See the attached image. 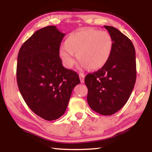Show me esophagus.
Listing matches in <instances>:
<instances>
[{
  "label": "esophagus",
  "mask_w": 152,
  "mask_h": 152,
  "mask_svg": "<svg viewBox=\"0 0 152 152\" xmlns=\"http://www.w3.org/2000/svg\"><path fill=\"white\" fill-rule=\"evenodd\" d=\"M84 77H85L84 74H83L82 73L79 74V78H80V80L81 83H84Z\"/></svg>",
  "instance_id": "esophagus-1"
}]
</instances>
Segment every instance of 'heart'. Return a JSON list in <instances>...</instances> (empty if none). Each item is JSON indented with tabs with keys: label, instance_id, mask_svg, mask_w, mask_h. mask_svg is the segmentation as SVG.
I'll return each mask as SVG.
<instances>
[{
	"label": "heart",
	"instance_id": "obj_1",
	"mask_svg": "<svg viewBox=\"0 0 152 152\" xmlns=\"http://www.w3.org/2000/svg\"><path fill=\"white\" fill-rule=\"evenodd\" d=\"M113 42L109 33L84 29L69 35L66 43L61 45L60 56L67 68H71L78 60L83 68L99 70L103 67L111 54Z\"/></svg>",
	"mask_w": 152,
	"mask_h": 152
}]
</instances>
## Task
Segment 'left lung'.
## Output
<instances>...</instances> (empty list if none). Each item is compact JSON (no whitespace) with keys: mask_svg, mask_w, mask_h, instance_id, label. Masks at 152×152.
I'll return each instance as SVG.
<instances>
[{"mask_svg":"<svg viewBox=\"0 0 152 152\" xmlns=\"http://www.w3.org/2000/svg\"><path fill=\"white\" fill-rule=\"evenodd\" d=\"M112 37V52L107 64L84 79L87 102L99 114L111 115L127 102L136 80L135 50L133 43L116 28L106 26Z\"/></svg>","mask_w":152,"mask_h":152,"instance_id":"left-lung-1","label":"left lung"}]
</instances>
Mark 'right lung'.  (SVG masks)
Masks as SVG:
<instances>
[{
    "label": "right lung",
    "instance_id": "right-lung-1",
    "mask_svg": "<svg viewBox=\"0 0 152 152\" xmlns=\"http://www.w3.org/2000/svg\"><path fill=\"white\" fill-rule=\"evenodd\" d=\"M65 33L56 26L37 30L20 48L17 81L27 106L38 116L53 121L64 114L73 88L80 80L64 68L60 47Z\"/></svg>",
    "mask_w": 152,
    "mask_h": 152
}]
</instances>
